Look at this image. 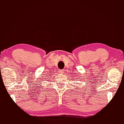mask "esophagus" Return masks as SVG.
Returning a JSON list of instances; mask_svg holds the SVG:
<instances>
[{
    "mask_svg": "<svg viewBox=\"0 0 124 124\" xmlns=\"http://www.w3.org/2000/svg\"><path fill=\"white\" fill-rule=\"evenodd\" d=\"M63 71V70H61V71H60V72H61V73H62Z\"/></svg>",
    "mask_w": 124,
    "mask_h": 124,
    "instance_id": "34e87169",
    "label": "esophagus"
}]
</instances>
